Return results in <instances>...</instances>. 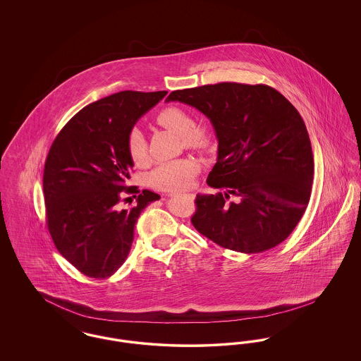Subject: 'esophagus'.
I'll return each instance as SVG.
<instances>
[{
	"mask_svg": "<svg viewBox=\"0 0 361 361\" xmlns=\"http://www.w3.org/2000/svg\"><path fill=\"white\" fill-rule=\"evenodd\" d=\"M171 196H172V197H178L180 195H178V193H172ZM189 196H192V197H193V195H189Z\"/></svg>",
	"mask_w": 361,
	"mask_h": 361,
	"instance_id": "obj_1",
	"label": "esophagus"
}]
</instances>
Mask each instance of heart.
<instances>
[{"label":"heart","instance_id":"obj_1","mask_svg":"<svg viewBox=\"0 0 361 361\" xmlns=\"http://www.w3.org/2000/svg\"><path fill=\"white\" fill-rule=\"evenodd\" d=\"M159 126L181 135L184 145L190 149L204 150L211 143V134L204 126L195 124L188 111L180 106H168L157 115ZM127 153L135 165L147 162V143L143 134L134 128L127 137ZM197 162L192 158H178L158 165L150 173V184L157 189L178 192L188 188L197 173Z\"/></svg>","mask_w":361,"mask_h":361}]
</instances>
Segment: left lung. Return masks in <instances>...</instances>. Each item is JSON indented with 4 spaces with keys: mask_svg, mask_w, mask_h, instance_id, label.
Listing matches in <instances>:
<instances>
[{
    "mask_svg": "<svg viewBox=\"0 0 361 361\" xmlns=\"http://www.w3.org/2000/svg\"><path fill=\"white\" fill-rule=\"evenodd\" d=\"M166 102L199 109L218 139L207 184L222 190L196 196L195 228L246 255L286 240L309 204L314 176L309 133L296 108L271 86L238 82L174 90Z\"/></svg>",
    "mask_w": 361,
    "mask_h": 361,
    "instance_id": "1",
    "label": "left lung"
}]
</instances>
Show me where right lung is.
Listing matches in <instances>:
<instances>
[{
    "mask_svg": "<svg viewBox=\"0 0 361 361\" xmlns=\"http://www.w3.org/2000/svg\"><path fill=\"white\" fill-rule=\"evenodd\" d=\"M166 90H123L89 104L52 142L44 165L46 222L58 252L81 274L114 275L130 253L143 208L159 199L143 189L133 208H119L134 166L127 137ZM135 197V196H134Z\"/></svg>",
    "mask_w": 361,
    "mask_h": 361,
    "instance_id": "1",
    "label": "right lung"
}]
</instances>
